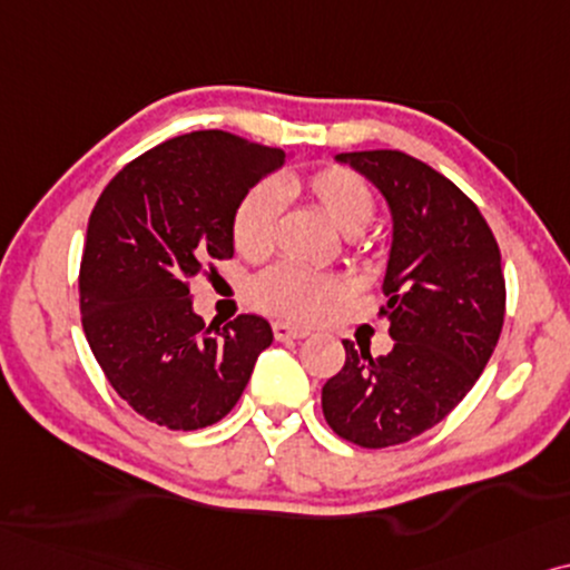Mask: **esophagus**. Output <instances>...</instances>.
<instances>
[{
  "instance_id": "obj_1",
  "label": "esophagus",
  "mask_w": 570,
  "mask_h": 570,
  "mask_svg": "<svg viewBox=\"0 0 570 570\" xmlns=\"http://www.w3.org/2000/svg\"><path fill=\"white\" fill-rule=\"evenodd\" d=\"M273 336H276V341L305 338V336H309V328H302V325H294V323L276 321V323H273Z\"/></svg>"
}]
</instances>
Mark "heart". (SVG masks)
I'll list each match as a JSON object with an SVG mask.
<instances>
[{"instance_id":"1","label":"heart","mask_w":570,"mask_h":570,"mask_svg":"<svg viewBox=\"0 0 570 570\" xmlns=\"http://www.w3.org/2000/svg\"><path fill=\"white\" fill-rule=\"evenodd\" d=\"M281 187L307 195V200L336 226L341 234L354 237L375 216V195L360 174L346 166H325L307 179L284 177ZM281 200L271 185H257L242 197L232 216V242L239 255L257 261L273 253L278 242ZM338 294L336 278L281 263L263 271L249 284V299L265 313L284 317H315Z\"/></svg>"}]
</instances>
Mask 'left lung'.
<instances>
[{"label": "left lung", "mask_w": 570, "mask_h": 570, "mask_svg": "<svg viewBox=\"0 0 570 570\" xmlns=\"http://www.w3.org/2000/svg\"><path fill=\"white\" fill-rule=\"evenodd\" d=\"M385 195L393 245L383 278L393 348L344 341L323 385L325 422L360 449H391L445 420L472 391L503 331L505 278L495 234L449 177L401 150L338 154Z\"/></svg>", "instance_id": "1"}]
</instances>
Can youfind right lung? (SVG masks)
Segmentation results:
<instances>
[{
    "label": "right lung",
    "instance_id": "1",
    "mask_svg": "<svg viewBox=\"0 0 570 570\" xmlns=\"http://www.w3.org/2000/svg\"><path fill=\"white\" fill-rule=\"evenodd\" d=\"M284 158L224 130L189 132L135 158L98 197L78 278L82 331L111 389L148 422L224 420L271 346L257 315L203 323L189 281L234 255V208Z\"/></svg>",
    "mask_w": 570,
    "mask_h": 570
}]
</instances>
